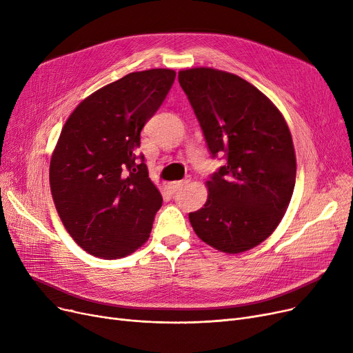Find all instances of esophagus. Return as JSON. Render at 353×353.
<instances>
[{
	"label": "esophagus",
	"instance_id": "34e87169",
	"mask_svg": "<svg viewBox=\"0 0 353 353\" xmlns=\"http://www.w3.org/2000/svg\"><path fill=\"white\" fill-rule=\"evenodd\" d=\"M190 180H192V177L188 176L184 180H179V181H172V183H169V184H167V188H169L172 192H177V190H180L183 186H186L188 183H190Z\"/></svg>",
	"mask_w": 353,
	"mask_h": 353
}]
</instances>
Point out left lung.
<instances>
[{
	"label": "left lung",
	"instance_id": "8db88e82",
	"mask_svg": "<svg viewBox=\"0 0 353 353\" xmlns=\"http://www.w3.org/2000/svg\"><path fill=\"white\" fill-rule=\"evenodd\" d=\"M213 159L225 164L208 181L205 208L189 213L196 234L212 248L249 250L279 225L296 181L289 127L254 85L214 68L179 72Z\"/></svg>",
	"mask_w": 353,
	"mask_h": 353
}]
</instances>
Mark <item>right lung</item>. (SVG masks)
Instances as JSON below:
<instances>
[{
  "mask_svg": "<svg viewBox=\"0 0 353 353\" xmlns=\"http://www.w3.org/2000/svg\"><path fill=\"white\" fill-rule=\"evenodd\" d=\"M174 79L167 68L130 72L80 103L61 130L51 194L67 232L92 256L124 257L150 236L163 199L137 150Z\"/></svg>",
  "mask_w": 353,
  "mask_h": 353,
  "instance_id": "add662e5",
  "label": "right lung"
}]
</instances>
